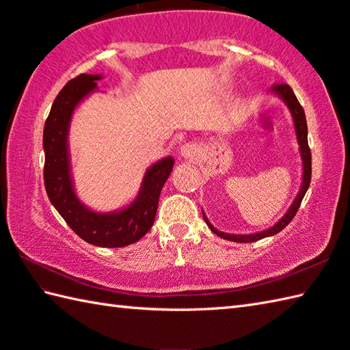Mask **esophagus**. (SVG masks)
I'll return each instance as SVG.
<instances>
[{
  "label": "esophagus",
  "mask_w": 350,
  "mask_h": 350,
  "mask_svg": "<svg viewBox=\"0 0 350 350\" xmlns=\"http://www.w3.org/2000/svg\"><path fill=\"white\" fill-rule=\"evenodd\" d=\"M179 154L183 159H194L197 156V148L194 144H183L179 150Z\"/></svg>",
  "instance_id": "34e87169"
}]
</instances>
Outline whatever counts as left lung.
Returning a JSON list of instances; mask_svg holds the SVG:
<instances>
[{"instance_id":"1","label":"left lung","mask_w":350,"mask_h":350,"mask_svg":"<svg viewBox=\"0 0 350 350\" xmlns=\"http://www.w3.org/2000/svg\"><path fill=\"white\" fill-rule=\"evenodd\" d=\"M272 93L280 96V98L284 100V103L287 105L290 114H292V118H293L296 141H298L299 153H301V159H302V182H301L299 192H298V196L295 197L293 203L290 204L288 211L284 215H282V218L278 222H275V224L269 228L262 230V232L251 233V234H230V233L219 232V230H217L211 224V221L207 219L206 213L202 211L207 227H209L215 234H218L219 237H222V239H227V241H232V242H256V241L263 239V237L273 236V234L280 233L281 230L284 228L288 224V222L293 219L296 212H298V209H299L302 198H304V196H306V192L310 187V182H311V152H310V147H308V129H307L306 113H304V108L301 107V103L298 102V99H296L293 90L287 84L273 85Z\"/></svg>"}]
</instances>
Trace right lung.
I'll return each instance as SVG.
<instances>
[{
  "label": "right lung",
  "mask_w": 350,
  "mask_h": 350,
  "mask_svg": "<svg viewBox=\"0 0 350 350\" xmlns=\"http://www.w3.org/2000/svg\"><path fill=\"white\" fill-rule=\"evenodd\" d=\"M102 75L81 73L58 93L44 122L43 179L52 206L81 239L102 248H120L139 241L152 228L163 183L173 171L174 159L165 156L144 173L137 197L113 212H98L77 196L69 154V129L73 113L87 96L98 90Z\"/></svg>",
  "instance_id": "obj_1"
}]
</instances>
